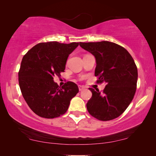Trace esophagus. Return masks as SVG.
<instances>
[{
  "instance_id": "esophagus-1",
  "label": "esophagus",
  "mask_w": 156,
  "mask_h": 156,
  "mask_svg": "<svg viewBox=\"0 0 156 156\" xmlns=\"http://www.w3.org/2000/svg\"><path fill=\"white\" fill-rule=\"evenodd\" d=\"M85 88H86V87H84V86H79V90H80V91L84 90Z\"/></svg>"
}]
</instances>
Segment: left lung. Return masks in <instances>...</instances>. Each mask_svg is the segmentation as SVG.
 Returning <instances> with one entry per match:
<instances>
[{
	"mask_svg": "<svg viewBox=\"0 0 156 156\" xmlns=\"http://www.w3.org/2000/svg\"><path fill=\"white\" fill-rule=\"evenodd\" d=\"M84 50L96 59L97 82H105L103 92L92 88V97L87 104L91 116L100 121H109L124 112L135 95L138 69L133 57L124 48L112 42H80Z\"/></svg>",
	"mask_w": 156,
	"mask_h": 156,
	"instance_id": "left-lung-1",
	"label": "left lung"
}]
</instances>
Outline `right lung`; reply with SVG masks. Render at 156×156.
Wrapping results in <instances>:
<instances>
[{
    "label": "right lung",
    "instance_id": "obj_1",
    "mask_svg": "<svg viewBox=\"0 0 156 156\" xmlns=\"http://www.w3.org/2000/svg\"><path fill=\"white\" fill-rule=\"evenodd\" d=\"M78 45L79 42H41L23 57L19 85L27 105L39 116L53 119L65 114L79 92L75 83L67 82L60 87L54 82V76L65 72L68 57Z\"/></svg>",
    "mask_w": 156,
    "mask_h": 156
}]
</instances>
